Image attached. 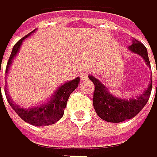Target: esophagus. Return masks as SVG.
Listing matches in <instances>:
<instances>
[{
	"label": "esophagus",
	"instance_id": "1",
	"mask_svg": "<svg viewBox=\"0 0 157 157\" xmlns=\"http://www.w3.org/2000/svg\"><path fill=\"white\" fill-rule=\"evenodd\" d=\"M80 77H81V79L82 80H87L88 79V72H86V71H84V72H82L81 74H80Z\"/></svg>",
	"mask_w": 157,
	"mask_h": 157
}]
</instances>
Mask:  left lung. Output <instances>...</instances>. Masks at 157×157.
Here are the masks:
<instances>
[{"label": "left lung", "mask_w": 157, "mask_h": 157, "mask_svg": "<svg viewBox=\"0 0 157 157\" xmlns=\"http://www.w3.org/2000/svg\"><path fill=\"white\" fill-rule=\"evenodd\" d=\"M128 50L133 54L140 56L146 65L151 67L147 49L140 42L133 39L132 44L128 46ZM88 78L95 86L93 97L94 109L100 118L110 123H120L135 117L147 103L152 91L151 80L148 87L140 96L129 97L128 98H118L112 94L98 78L94 77L93 75H88Z\"/></svg>", "instance_id": "1"}]
</instances>
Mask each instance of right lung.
Here are the masks:
<instances>
[{"mask_svg": "<svg viewBox=\"0 0 157 157\" xmlns=\"http://www.w3.org/2000/svg\"><path fill=\"white\" fill-rule=\"evenodd\" d=\"M36 29L29 33L28 35L20 39L13 47L12 53L9 58L5 74L8 73L9 69L13 63V60L18 54V51L20 49V46L23 43V41L28 38L29 35H31ZM80 83V78L77 77L73 80H71L69 82H66L62 84L57 90L54 92L52 97L46 100L45 102L36 105V106H30L28 108H24L13 101V99L10 98V95L8 93L7 88H5V96L7 98V101L12 107V109L18 114V116L24 120L25 122L32 126H38V127H44V126H50L58 122L64 113V109L66 108L67 101L69 99L70 95L77 88L78 85ZM5 86H7L5 85ZM1 90V84H0Z\"/></svg>", "mask_w": 157, "mask_h": 157, "instance_id": "obj_1", "label": "right lung"}]
</instances>
